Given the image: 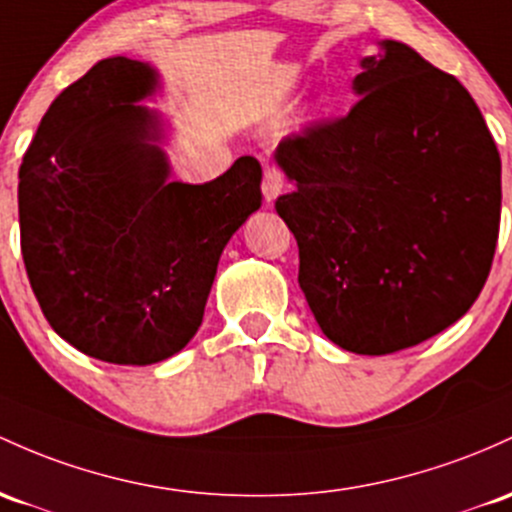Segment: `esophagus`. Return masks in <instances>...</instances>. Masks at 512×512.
Masks as SVG:
<instances>
[{"instance_id": "1", "label": "esophagus", "mask_w": 512, "mask_h": 512, "mask_svg": "<svg viewBox=\"0 0 512 512\" xmlns=\"http://www.w3.org/2000/svg\"><path fill=\"white\" fill-rule=\"evenodd\" d=\"M284 192V177L282 172L274 170V167H267L265 179H262V196H265L267 204H274L279 199V194Z\"/></svg>"}]
</instances>
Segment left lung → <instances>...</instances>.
Wrapping results in <instances>:
<instances>
[{
  "label": "left lung",
  "mask_w": 512,
  "mask_h": 512,
  "mask_svg": "<svg viewBox=\"0 0 512 512\" xmlns=\"http://www.w3.org/2000/svg\"><path fill=\"white\" fill-rule=\"evenodd\" d=\"M359 65L350 114L274 150L294 187L277 213L325 338L376 357L442 333L479 299L501 157L471 94L411 46L379 41Z\"/></svg>",
  "instance_id": "obj_1"
}]
</instances>
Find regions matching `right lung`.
I'll use <instances>...</instances> for the list:
<instances>
[{"mask_svg":"<svg viewBox=\"0 0 512 512\" xmlns=\"http://www.w3.org/2000/svg\"><path fill=\"white\" fill-rule=\"evenodd\" d=\"M160 87L148 63L99 60L50 104L19 170L21 255L43 316L111 364L187 347L223 247L262 206L255 157L213 182H172L165 116L140 104Z\"/></svg>","mask_w":512,"mask_h":512,"instance_id":"add662e5","label":"right lung"}]
</instances>
